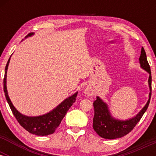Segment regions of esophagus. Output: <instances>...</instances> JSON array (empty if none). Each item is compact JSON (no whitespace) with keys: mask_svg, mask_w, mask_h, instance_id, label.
Listing matches in <instances>:
<instances>
[{"mask_svg":"<svg viewBox=\"0 0 156 156\" xmlns=\"http://www.w3.org/2000/svg\"><path fill=\"white\" fill-rule=\"evenodd\" d=\"M83 93L87 96L90 97V96L93 95V94H94V90H93V89L92 88V87H89H89H87V88L84 89Z\"/></svg>","mask_w":156,"mask_h":156,"instance_id":"obj_1","label":"esophagus"}]
</instances>
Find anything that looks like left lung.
<instances>
[{"mask_svg":"<svg viewBox=\"0 0 156 156\" xmlns=\"http://www.w3.org/2000/svg\"><path fill=\"white\" fill-rule=\"evenodd\" d=\"M139 64L141 68L149 73L148 85L150 93L149 99L136 115L130 119L122 120L114 118L109 111L108 105L100 97H97V100L94 101L93 105L94 108V115L93 118V128L100 136L106 139H114L121 138L129 133L134 127L141 119L143 114L145 113L149 105L151 98V71L144 49L141 48V55L139 57Z\"/></svg>","mask_w":156,"mask_h":156,"instance_id":"1","label":"left lung"}]
</instances>
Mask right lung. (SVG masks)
I'll use <instances>...</instances> for the list:
<instances>
[{"label": "right lung", "mask_w": 156, "mask_h": 156, "mask_svg": "<svg viewBox=\"0 0 156 156\" xmlns=\"http://www.w3.org/2000/svg\"><path fill=\"white\" fill-rule=\"evenodd\" d=\"M34 34V33L28 34L25 39L31 37ZM10 58L11 56L9 58L6 68H5V76L4 79H3V91H4L6 101L8 102L9 105V107L12 113H13L14 116L17 119V120L18 121L21 126L24 128L29 133L37 136H41L53 133L55 129L59 126L61 122L63 119L65 114H67V111L72 106L73 103L76 102L78 92H76L71 96L68 97L67 98L64 100L60 104H58L51 112L42 114V115L29 117V116H26L25 114H21L12 104L9 97L8 91H7L6 74L9 64Z\"/></svg>", "instance_id": "right-lung-1"}]
</instances>
